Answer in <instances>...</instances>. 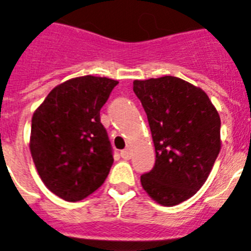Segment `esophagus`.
Wrapping results in <instances>:
<instances>
[{"instance_id":"34e87169","label":"esophagus","mask_w":251,"mask_h":251,"mask_svg":"<svg viewBox=\"0 0 251 251\" xmlns=\"http://www.w3.org/2000/svg\"><path fill=\"white\" fill-rule=\"evenodd\" d=\"M121 156H122V158H124V159H129L130 157H132V151H130V148H126V150L122 151Z\"/></svg>"}]
</instances>
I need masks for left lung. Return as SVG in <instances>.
<instances>
[{
	"label": "left lung",
	"instance_id": "8db88e82",
	"mask_svg": "<svg viewBox=\"0 0 251 251\" xmlns=\"http://www.w3.org/2000/svg\"><path fill=\"white\" fill-rule=\"evenodd\" d=\"M147 114L156 151L152 171L142 175L148 196L175 206L194 196L221 150L220 115L205 92L176 76L133 81Z\"/></svg>",
	"mask_w": 251,
	"mask_h": 251
}]
</instances>
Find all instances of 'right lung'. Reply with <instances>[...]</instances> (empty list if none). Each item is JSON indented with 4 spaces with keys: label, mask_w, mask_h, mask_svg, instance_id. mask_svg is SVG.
<instances>
[{
    "label": "right lung",
    "mask_w": 251,
    "mask_h": 251,
    "mask_svg": "<svg viewBox=\"0 0 251 251\" xmlns=\"http://www.w3.org/2000/svg\"><path fill=\"white\" fill-rule=\"evenodd\" d=\"M117 84L93 75L73 77L34 112L31 156L40 178L63 200H83L108 177L114 159L99 112Z\"/></svg>",
    "instance_id": "1"
}]
</instances>
